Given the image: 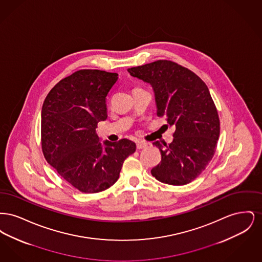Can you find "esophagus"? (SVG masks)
Listing matches in <instances>:
<instances>
[{"instance_id": "obj_1", "label": "esophagus", "mask_w": 262, "mask_h": 262, "mask_svg": "<svg viewBox=\"0 0 262 262\" xmlns=\"http://www.w3.org/2000/svg\"><path fill=\"white\" fill-rule=\"evenodd\" d=\"M145 147H147V143H145V142H137V149H142V148H145Z\"/></svg>"}]
</instances>
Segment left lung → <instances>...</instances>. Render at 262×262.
Returning a JSON list of instances; mask_svg holds the SVG:
<instances>
[{"instance_id":"8db88e82","label":"left lung","mask_w":262,"mask_h":262,"mask_svg":"<svg viewBox=\"0 0 262 262\" xmlns=\"http://www.w3.org/2000/svg\"><path fill=\"white\" fill-rule=\"evenodd\" d=\"M127 72L149 83L158 117L176 127L169 145L153 142L162 158L151 174L164 184L187 185L210 162L220 135V121L209 89L194 73L171 61L160 60Z\"/></svg>"}]
</instances>
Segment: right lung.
<instances>
[{
	"mask_svg": "<svg viewBox=\"0 0 262 262\" xmlns=\"http://www.w3.org/2000/svg\"><path fill=\"white\" fill-rule=\"evenodd\" d=\"M118 74L81 70L59 81L42 106L41 140L45 159L64 181L96 193L119 179L125 158L136 151L126 138L100 142L97 124L108 117L106 97Z\"/></svg>",
	"mask_w": 262,
	"mask_h": 262,
	"instance_id": "right-lung-1",
	"label": "right lung"
}]
</instances>
